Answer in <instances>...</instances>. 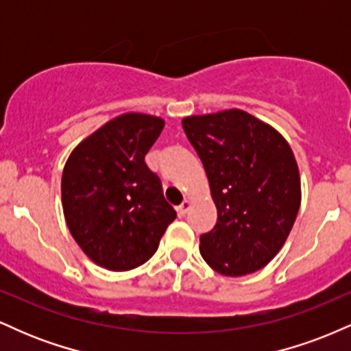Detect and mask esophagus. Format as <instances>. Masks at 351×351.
I'll list each match as a JSON object with an SVG mask.
<instances>
[{
  "instance_id": "1",
  "label": "esophagus",
  "mask_w": 351,
  "mask_h": 351,
  "mask_svg": "<svg viewBox=\"0 0 351 351\" xmlns=\"http://www.w3.org/2000/svg\"><path fill=\"white\" fill-rule=\"evenodd\" d=\"M189 208H191V201L184 199L183 203H181L180 206H178V215H180V216H184V215H186V213H188Z\"/></svg>"
}]
</instances>
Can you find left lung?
Here are the masks:
<instances>
[{"mask_svg":"<svg viewBox=\"0 0 351 351\" xmlns=\"http://www.w3.org/2000/svg\"><path fill=\"white\" fill-rule=\"evenodd\" d=\"M181 123L217 209L216 226L199 237L201 256L223 276L259 271L282 249L300 208L299 167L287 140L239 108Z\"/></svg>","mask_w":351,"mask_h":351,"instance_id":"obj_1","label":"left lung"}]
</instances>
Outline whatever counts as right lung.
<instances>
[{
	"instance_id": "obj_1",
	"label": "right lung",
	"mask_w": 351,
	"mask_h": 351,
	"mask_svg": "<svg viewBox=\"0 0 351 351\" xmlns=\"http://www.w3.org/2000/svg\"><path fill=\"white\" fill-rule=\"evenodd\" d=\"M165 120L123 114L82 140L60 181L67 228L88 259L108 271H130L156 252L176 211L162 181L145 163Z\"/></svg>"
}]
</instances>
